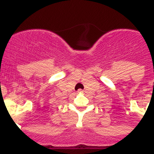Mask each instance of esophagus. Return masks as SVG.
Here are the masks:
<instances>
[{
    "instance_id": "obj_1",
    "label": "esophagus",
    "mask_w": 154,
    "mask_h": 154,
    "mask_svg": "<svg viewBox=\"0 0 154 154\" xmlns=\"http://www.w3.org/2000/svg\"><path fill=\"white\" fill-rule=\"evenodd\" d=\"M83 92H84V91L81 89H79L78 91H77V93H83Z\"/></svg>"
}]
</instances>
